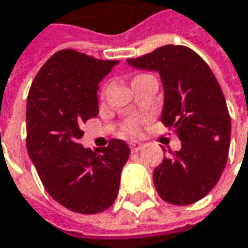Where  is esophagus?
Segmentation results:
<instances>
[{"label":"esophagus","instance_id":"1","mask_svg":"<svg viewBox=\"0 0 248 248\" xmlns=\"http://www.w3.org/2000/svg\"><path fill=\"white\" fill-rule=\"evenodd\" d=\"M129 146H130V151H132V152H138L143 145H142L140 142H138V140H132V142L129 143Z\"/></svg>","mask_w":248,"mask_h":248}]
</instances>
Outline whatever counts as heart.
Wrapping results in <instances>:
<instances>
[{"label":"heart","instance_id":"heart-1","mask_svg":"<svg viewBox=\"0 0 248 248\" xmlns=\"http://www.w3.org/2000/svg\"><path fill=\"white\" fill-rule=\"evenodd\" d=\"M139 129H140V122L138 119H129L124 124V132L127 135H136L139 133Z\"/></svg>","mask_w":248,"mask_h":248}]
</instances>
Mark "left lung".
Segmentation results:
<instances>
[{
    "label": "left lung",
    "mask_w": 248,
    "mask_h": 248,
    "mask_svg": "<svg viewBox=\"0 0 248 248\" xmlns=\"http://www.w3.org/2000/svg\"><path fill=\"white\" fill-rule=\"evenodd\" d=\"M126 62L135 69L159 73L164 84L161 121L181 140V149L170 151L154 171L159 197L173 205L200 201L218 182L230 149L231 121L216 76L185 46L168 44Z\"/></svg>",
    "instance_id": "left-lung-1"
}]
</instances>
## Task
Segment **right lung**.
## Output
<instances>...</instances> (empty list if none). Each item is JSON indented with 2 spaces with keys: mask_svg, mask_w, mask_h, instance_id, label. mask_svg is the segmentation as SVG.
Returning <instances> with one entry per match:
<instances>
[{
  "mask_svg": "<svg viewBox=\"0 0 248 248\" xmlns=\"http://www.w3.org/2000/svg\"><path fill=\"white\" fill-rule=\"evenodd\" d=\"M118 63L60 50L40 69L28 92V155L51 198L80 214H97L115 202L130 155L121 139L96 151L78 143L81 124L99 113V83Z\"/></svg>",
  "mask_w": 248,
  "mask_h": 248,
  "instance_id": "1",
  "label": "right lung"
}]
</instances>
